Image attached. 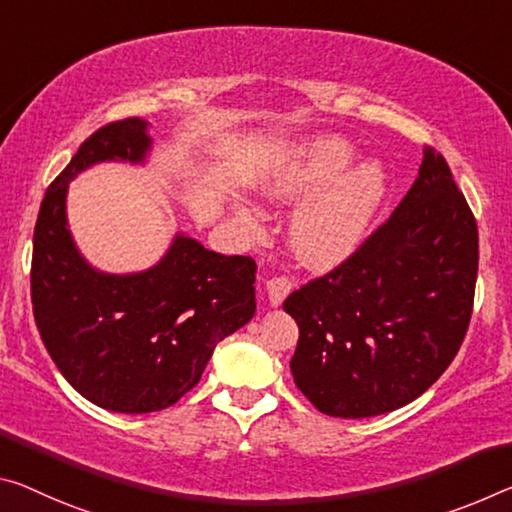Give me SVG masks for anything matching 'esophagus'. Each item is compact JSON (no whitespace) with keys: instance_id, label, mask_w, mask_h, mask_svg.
<instances>
[{"instance_id":"1","label":"esophagus","mask_w":512,"mask_h":512,"mask_svg":"<svg viewBox=\"0 0 512 512\" xmlns=\"http://www.w3.org/2000/svg\"><path fill=\"white\" fill-rule=\"evenodd\" d=\"M291 280L289 278H271V280H266V294H269V303L273 305V307H278V305H282V300H285L287 296H289V291H291Z\"/></svg>"}]
</instances>
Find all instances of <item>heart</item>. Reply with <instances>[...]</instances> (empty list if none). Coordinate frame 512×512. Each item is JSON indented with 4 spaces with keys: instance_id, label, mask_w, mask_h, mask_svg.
<instances>
[{
    "instance_id": "1",
    "label": "heart",
    "mask_w": 512,
    "mask_h": 512,
    "mask_svg": "<svg viewBox=\"0 0 512 512\" xmlns=\"http://www.w3.org/2000/svg\"><path fill=\"white\" fill-rule=\"evenodd\" d=\"M358 152L339 136H316L273 170L264 193L300 200L289 218V243L300 262L330 271L360 248L387 193V175L376 161L348 168Z\"/></svg>"
}]
</instances>
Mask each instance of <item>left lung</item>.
<instances>
[{
  "label": "left lung",
  "instance_id": "obj_1",
  "mask_svg": "<svg viewBox=\"0 0 512 512\" xmlns=\"http://www.w3.org/2000/svg\"><path fill=\"white\" fill-rule=\"evenodd\" d=\"M478 230L442 154L355 253L285 300L289 367L316 410L342 419L403 408L456 358L474 305Z\"/></svg>",
  "mask_w": 512,
  "mask_h": 512
}]
</instances>
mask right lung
<instances>
[{
	"mask_svg": "<svg viewBox=\"0 0 512 512\" xmlns=\"http://www.w3.org/2000/svg\"><path fill=\"white\" fill-rule=\"evenodd\" d=\"M148 123L127 118L81 143L40 205L31 303L40 339L63 378L95 405L143 415L198 385L218 342L255 316V259L221 255L177 232L139 273H104L79 253L68 227V184L104 161L143 166Z\"/></svg>",
	"mask_w": 512,
	"mask_h": 512,
	"instance_id": "obj_1",
	"label": "right lung"
}]
</instances>
